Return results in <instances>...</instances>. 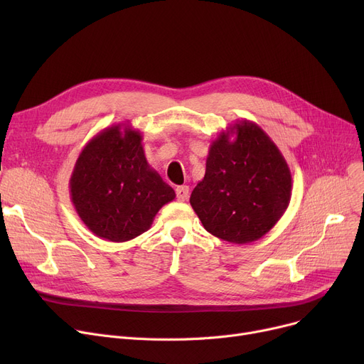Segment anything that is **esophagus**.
Instances as JSON below:
<instances>
[{"mask_svg": "<svg viewBox=\"0 0 364 364\" xmlns=\"http://www.w3.org/2000/svg\"><path fill=\"white\" fill-rule=\"evenodd\" d=\"M176 193H177V199L180 202H184L188 199V187L187 186H178L176 188Z\"/></svg>", "mask_w": 364, "mask_h": 364, "instance_id": "34e87169", "label": "esophagus"}]
</instances>
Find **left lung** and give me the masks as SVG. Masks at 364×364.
<instances>
[{
	"label": "left lung",
	"mask_w": 364,
	"mask_h": 364,
	"mask_svg": "<svg viewBox=\"0 0 364 364\" xmlns=\"http://www.w3.org/2000/svg\"><path fill=\"white\" fill-rule=\"evenodd\" d=\"M291 196V169L279 147L261 127L242 119L211 143L190 205L206 232L245 245L272 230Z\"/></svg>",
	"instance_id": "obj_1"
}]
</instances>
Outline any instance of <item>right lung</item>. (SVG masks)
<instances>
[{
  "instance_id": "obj_1",
  "label": "right lung",
  "mask_w": 364,
  "mask_h": 364,
  "mask_svg": "<svg viewBox=\"0 0 364 364\" xmlns=\"http://www.w3.org/2000/svg\"><path fill=\"white\" fill-rule=\"evenodd\" d=\"M139 129L117 124L94 136L80 153L69 180L76 214L97 237L127 242L147 232L174 188L153 169Z\"/></svg>"
}]
</instances>
